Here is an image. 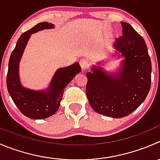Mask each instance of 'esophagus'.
I'll return each mask as SVG.
<instances>
[{"instance_id":"1","label":"esophagus","mask_w":160,"mask_h":160,"mask_svg":"<svg viewBox=\"0 0 160 160\" xmlns=\"http://www.w3.org/2000/svg\"><path fill=\"white\" fill-rule=\"evenodd\" d=\"M80 66H81L82 69H85L87 67H88V65H89V62H88V61L86 59V58H82V59H80Z\"/></svg>"}]
</instances>
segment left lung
Masks as SVG:
<instances>
[{"instance_id":"8db88e82","label":"left lung","mask_w":160,"mask_h":160,"mask_svg":"<svg viewBox=\"0 0 160 160\" xmlns=\"http://www.w3.org/2000/svg\"><path fill=\"white\" fill-rule=\"evenodd\" d=\"M123 35L116 39L115 49L124 59L119 72L108 73L93 66L86 74V94L98 113L122 118L137 109L151 88L152 63L143 37L129 23L121 22Z\"/></svg>"}]
</instances>
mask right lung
<instances>
[{"mask_svg":"<svg viewBox=\"0 0 160 160\" xmlns=\"http://www.w3.org/2000/svg\"><path fill=\"white\" fill-rule=\"evenodd\" d=\"M54 28L52 23L40 22L18 38L15 49L11 54L7 74V88L14 103L26 117L41 119L50 117L58 109L64 88L81 71L79 62L67 67L60 68L55 72L48 88L45 91H33L24 88L20 83L18 66L21 57L31 34L44 29Z\"/></svg>","mask_w":160,"mask_h":160,"instance_id":"right-lung-1","label":"right lung"}]
</instances>
